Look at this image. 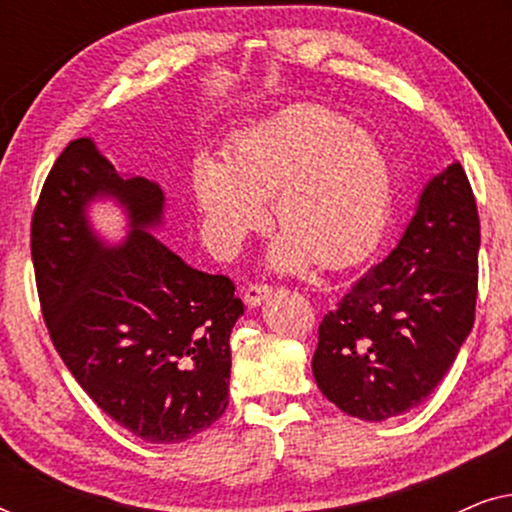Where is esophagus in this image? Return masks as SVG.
Listing matches in <instances>:
<instances>
[{"label":"esophagus","instance_id":"obj_1","mask_svg":"<svg viewBox=\"0 0 512 512\" xmlns=\"http://www.w3.org/2000/svg\"><path fill=\"white\" fill-rule=\"evenodd\" d=\"M272 296V286L268 284H249L247 289H244V303L256 307L261 305L263 300H268Z\"/></svg>","mask_w":512,"mask_h":512}]
</instances>
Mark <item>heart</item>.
Segmentation results:
<instances>
[{"instance_id": "1", "label": "heart", "mask_w": 512, "mask_h": 512, "mask_svg": "<svg viewBox=\"0 0 512 512\" xmlns=\"http://www.w3.org/2000/svg\"><path fill=\"white\" fill-rule=\"evenodd\" d=\"M394 172L373 132L324 104H298L235 139L228 160L200 156L193 191L209 242L233 254L268 221L282 230L277 270L314 258L345 268L366 254L387 221Z\"/></svg>"}]
</instances>
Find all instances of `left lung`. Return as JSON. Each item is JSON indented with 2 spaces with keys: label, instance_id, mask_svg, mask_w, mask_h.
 I'll return each mask as SVG.
<instances>
[{
  "label": "left lung",
  "instance_id": "obj_1",
  "mask_svg": "<svg viewBox=\"0 0 512 512\" xmlns=\"http://www.w3.org/2000/svg\"><path fill=\"white\" fill-rule=\"evenodd\" d=\"M480 219L464 167L447 165L415 216L319 324L312 373L347 415L384 422L426 401L471 333Z\"/></svg>",
  "mask_w": 512,
  "mask_h": 512
}]
</instances>
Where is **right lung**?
<instances>
[{"label": "right lung", "mask_w": 512, "mask_h": 512, "mask_svg": "<svg viewBox=\"0 0 512 512\" xmlns=\"http://www.w3.org/2000/svg\"><path fill=\"white\" fill-rule=\"evenodd\" d=\"M114 197L131 219L107 248L85 209ZM165 193L121 177L93 139L67 144L32 216V261L51 340L97 408L144 438L170 445L205 431L228 405L230 331L244 305L223 275L191 268L156 240Z\"/></svg>", "instance_id": "right-lung-1"}]
</instances>
